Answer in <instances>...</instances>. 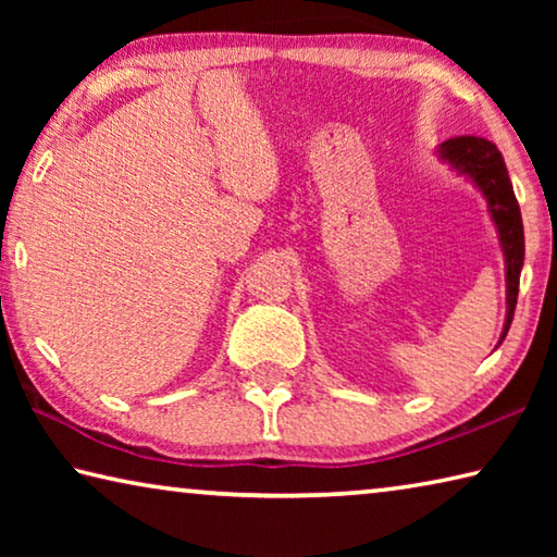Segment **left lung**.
<instances>
[{
	"mask_svg": "<svg viewBox=\"0 0 557 557\" xmlns=\"http://www.w3.org/2000/svg\"><path fill=\"white\" fill-rule=\"evenodd\" d=\"M442 157L479 186V191L484 194L488 211H492V219L498 228V240H502L504 258H506V301H508L506 324L502 334V342H504V336L508 334V326L513 322V309L518 299V277H521L523 256H525L521 209H518L511 178H508L502 152H498L496 145H492L484 137L447 139V143H442Z\"/></svg>",
	"mask_w": 557,
	"mask_h": 557,
	"instance_id": "8db88e82",
	"label": "left lung"
}]
</instances>
